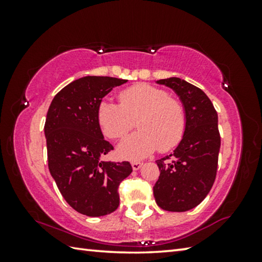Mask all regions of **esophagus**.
<instances>
[{"label":"esophagus","mask_w":262,"mask_h":262,"mask_svg":"<svg viewBox=\"0 0 262 262\" xmlns=\"http://www.w3.org/2000/svg\"><path fill=\"white\" fill-rule=\"evenodd\" d=\"M141 166H142V163H141V162H139V161L132 162V167H133V170H134V171L139 170V168H140Z\"/></svg>","instance_id":"34e87169"}]
</instances>
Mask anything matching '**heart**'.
<instances>
[{
	"label": "heart",
	"instance_id": "1",
	"mask_svg": "<svg viewBox=\"0 0 262 262\" xmlns=\"http://www.w3.org/2000/svg\"><path fill=\"white\" fill-rule=\"evenodd\" d=\"M120 104L104 99L98 105L101 132L112 140H121L136 125L139 132L119 144V156L143 158L155 150L165 152L183 139L187 123L185 106L163 89L141 83L119 94Z\"/></svg>",
	"mask_w": 262,
	"mask_h": 262
}]
</instances>
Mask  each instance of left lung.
Wrapping results in <instances>:
<instances>
[{"label":"left lung","mask_w":262,"mask_h":262,"mask_svg":"<svg viewBox=\"0 0 262 262\" xmlns=\"http://www.w3.org/2000/svg\"><path fill=\"white\" fill-rule=\"evenodd\" d=\"M185 106L187 123L173 154L157 159L161 174L154 186L158 207L187 211L203 201L212 187L219 163L221 136L214 105L201 89L178 77L159 79Z\"/></svg>","instance_id":"8db88e82"}]
</instances>
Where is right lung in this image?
<instances>
[{
	"label": "right lung",
	"instance_id": "right-lung-1",
	"mask_svg": "<svg viewBox=\"0 0 262 262\" xmlns=\"http://www.w3.org/2000/svg\"><path fill=\"white\" fill-rule=\"evenodd\" d=\"M127 79L85 76L59 91L48 108L45 135L48 168L68 205L83 215L104 216L119 207V185L129 162H103L113 150L100 130L98 105Z\"/></svg>",
	"mask_w": 262,
	"mask_h": 262
}]
</instances>
